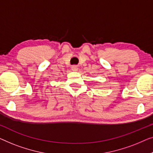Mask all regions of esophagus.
<instances>
[{
    "label": "esophagus",
    "mask_w": 153,
    "mask_h": 153,
    "mask_svg": "<svg viewBox=\"0 0 153 153\" xmlns=\"http://www.w3.org/2000/svg\"><path fill=\"white\" fill-rule=\"evenodd\" d=\"M71 70L74 71H77V67L76 66H73L71 67Z\"/></svg>",
    "instance_id": "esophagus-1"
}]
</instances>
